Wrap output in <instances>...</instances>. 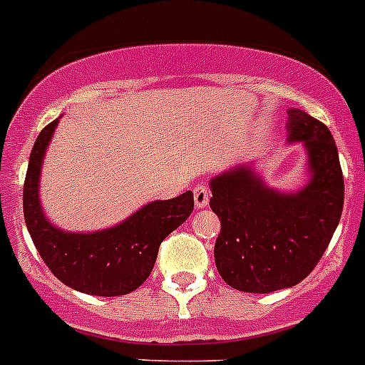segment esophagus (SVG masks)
<instances>
[{"instance_id": "esophagus-1", "label": "esophagus", "mask_w": 365, "mask_h": 365, "mask_svg": "<svg viewBox=\"0 0 365 365\" xmlns=\"http://www.w3.org/2000/svg\"><path fill=\"white\" fill-rule=\"evenodd\" d=\"M193 202H195V208H199V210H202L208 206V202H210L208 186L199 185L193 188Z\"/></svg>"}]
</instances>
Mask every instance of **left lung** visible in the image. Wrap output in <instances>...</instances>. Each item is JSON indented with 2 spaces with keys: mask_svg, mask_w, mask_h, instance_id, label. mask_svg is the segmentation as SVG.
I'll return each mask as SVG.
<instances>
[{
  "mask_svg": "<svg viewBox=\"0 0 365 365\" xmlns=\"http://www.w3.org/2000/svg\"><path fill=\"white\" fill-rule=\"evenodd\" d=\"M287 143L306 150V185L269 186L255 163L210 180V208L219 215L215 266L228 286L272 293L306 279L326 252L344 208V177L335 139L304 110H287Z\"/></svg>",
  "mask_w": 365,
  "mask_h": 365,
  "instance_id": "left-lung-1",
  "label": "left lung"
}]
</instances>
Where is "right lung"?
Here are the masks:
<instances>
[{"label": "right lung", "mask_w": 365, "mask_h": 365, "mask_svg": "<svg viewBox=\"0 0 365 365\" xmlns=\"http://www.w3.org/2000/svg\"><path fill=\"white\" fill-rule=\"evenodd\" d=\"M59 119L41 130L30 152L23 188V212L30 237L50 272L76 292L96 297L135 292L152 273L160 242L192 215L193 193L152 200L112 228L96 232L58 228L43 212L39 180Z\"/></svg>", "instance_id": "1"}]
</instances>
